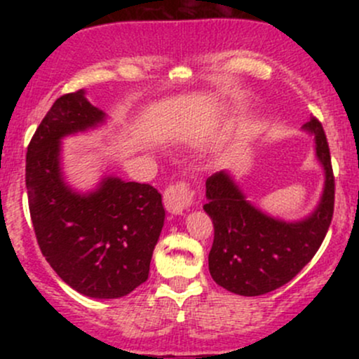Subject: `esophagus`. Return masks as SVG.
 Listing matches in <instances>:
<instances>
[{
    "instance_id": "1",
    "label": "esophagus",
    "mask_w": 359,
    "mask_h": 359,
    "mask_svg": "<svg viewBox=\"0 0 359 359\" xmlns=\"http://www.w3.org/2000/svg\"><path fill=\"white\" fill-rule=\"evenodd\" d=\"M194 203V194L191 185L185 180H177V182L168 184L163 192V205L168 212L182 214L191 208Z\"/></svg>"
}]
</instances>
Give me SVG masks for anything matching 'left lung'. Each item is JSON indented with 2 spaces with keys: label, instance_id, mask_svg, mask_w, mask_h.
<instances>
[{
  "label": "left lung",
  "instance_id": "left-lung-1",
  "mask_svg": "<svg viewBox=\"0 0 359 359\" xmlns=\"http://www.w3.org/2000/svg\"><path fill=\"white\" fill-rule=\"evenodd\" d=\"M316 138V154L325 170L319 208L307 219L285 222L251 205L224 170L205 182L204 211L214 224L209 271L217 285L255 297L285 285L323 245L334 212V174L324 128L317 118L304 125Z\"/></svg>",
  "mask_w": 359,
  "mask_h": 359
}]
</instances>
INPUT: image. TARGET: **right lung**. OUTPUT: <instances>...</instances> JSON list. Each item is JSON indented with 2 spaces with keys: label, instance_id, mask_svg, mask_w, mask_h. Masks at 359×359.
<instances>
[{
  "label": "right lung",
  "instance_id": "1",
  "mask_svg": "<svg viewBox=\"0 0 359 359\" xmlns=\"http://www.w3.org/2000/svg\"><path fill=\"white\" fill-rule=\"evenodd\" d=\"M102 119L82 89L60 96L30 140L25 182L36 243L55 273L82 295L118 299L148 278L165 209L150 184L108 177L84 196L64 184L60 138Z\"/></svg>",
  "mask_w": 359,
  "mask_h": 359
}]
</instances>
